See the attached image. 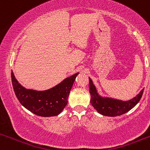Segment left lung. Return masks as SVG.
<instances>
[{"mask_svg": "<svg viewBox=\"0 0 150 150\" xmlns=\"http://www.w3.org/2000/svg\"><path fill=\"white\" fill-rule=\"evenodd\" d=\"M144 90L142 89L140 93L132 100L128 101L116 100L112 98H102L97 92L95 85L89 78V93L91 95V105L99 113L107 116H121L125 112L132 110L136 104L140 101L142 97Z\"/></svg>", "mask_w": 150, "mask_h": 150, "instance_id": "8db88e82", "label": "left lung"}]
</instances>
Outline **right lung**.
Masks as SVG:
<instances>
[{
	"instance_id": "obj_1",
	"label": "right lung",
	"mask_w": 150,
	"mask_h": 150,
	"mask_svg": "<svg viewBox=\"0 0 150 150\" xmlns=\"http://www.w3.org/2000/svg\"><path fill=\"white\" fill-rule=\"evenodd\" d=\"M79 73L66 78L59 85L46 91L26 89L11 73L12 83L16 96L23 107L31 112L43 117L59 115L67 104L72 86Z\"/></svg>"
}]
</instances>
